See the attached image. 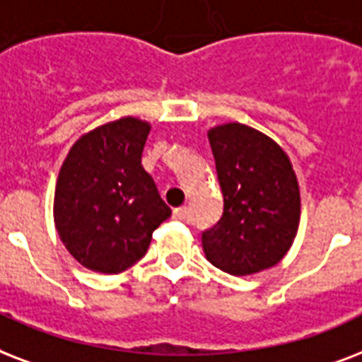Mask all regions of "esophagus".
<instances>
[{
    "label": "esophagus",
    "mask_w": 362,
    "mask_h": 362,
    "mask_svg": "<svg viewBox=\"0 0 362 362\" xmlns=\"http://www.w3.org/2000/svg\"><path fill=\"white\" fill-rule=\"evenodd\" d=\"M173 219H177V221L187 219V207L185 206L175 207V209H173Z\"/></svg>",
    "instance_id": "1"
}]
</instances>
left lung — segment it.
Returning a JSON list of instances; mask_svg holds the SVG:
<instances>
[{"mask_svg": "<svg viewBox=\"0 0 362 362\" xmlns=\"http://www.w3.org/2000/svg\"><path fill=\"white\" fill-rule=\"evenodd\" d=\"M225 211L202 234L206 259L232 276L276 266L300 225V187L291 158L270 136L242 122L207 130Z\"/></svg>", "mask_w": 362, "mask_h": 362, "instance_id": "left-lung-1", "label": "left lung"}]
</instances>
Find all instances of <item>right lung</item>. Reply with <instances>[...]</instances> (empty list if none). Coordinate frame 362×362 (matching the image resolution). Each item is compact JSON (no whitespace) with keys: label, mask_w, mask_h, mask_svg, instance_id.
<instances>
[{"label":"right lung","mask_w":362,"mask_h":362,"mask_svg":"<svg viewBox=\"0 0 362 362\" xmlns=\"http://www.w3.org/2000/svg\"><path fill=\"white\" fill-rule=\"evenodd\" d=\"M147 120L122 117L71 145L54 190V225L81 266L119 274L141 259L153 232L172 215L141 166Z\"/></svg>","instance_id":"obj_1"}]
</instances>
